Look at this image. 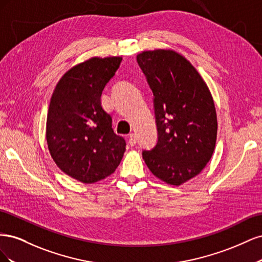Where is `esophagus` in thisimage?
I'll return each instance as SVG.
<instances>
[{
    "instance_id": "esophagus-1",
    "label": "esophagus",
    "mask_w": 262,
    "mask_h": 262,
    "mask_svg": "<svg viewBox=\"0 0 262 262\" xmlns=\"http://www.w3.org/2000/svg\"><path fill=\"white\" fill-rule=\"evenodd\" d=\"M129 144L131 146H134L137 144V136L134 133H131L129 136Z\"/></svg>"
}]
</instances>
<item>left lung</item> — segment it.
Listing matches in <instances>:
<instances>
[{
  "instance_id": "8db88e82",
  "label": "left lung",
  "mask_w": 262,
  "mask_h": 262,
  "mask_svg": "<svg viewBox=\"0 0 262 262\" xmlns=\"http://www.w3.org/2000/svg\"><path fill=\"white\" fill-rule=\"evenodd\" d=\"M154 98L157 143L142 156L154 176L180 186L199 175L215 148L217 120L212 95L186 58L172 50L137 57Z\"/></svg>"
}]
</instances>
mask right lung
Segmentation results:
<instances>
[{"label":"right lung","instance_id":"1","mask_svg":"<svg viewBox=\"0 0 262 262\" xmlns=\"http://www.w3.org/2000/svg\"><path fill=\"white\" fill-rule=\"evenodd\" d=\"M121 57L92 58L61 77L52 94L46 138L58 167L84 184L112 175L120 164L125 140L112 128L100 97Z\"/></svg>","mask_w":262,"mask_h":262}]
</instances>
